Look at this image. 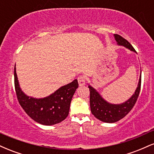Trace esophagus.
Listing matches in <instances>:
<instances>
[{
    "mask_svg": "<svg viewBox=\"0 0 154 154\" xmlns=\"http://www.w3.org/2000/svg\"><path fill=\"white\" fill-rule=\"evenodd\" d=\"M77 80H78L79 86H83L85 85V78L84 76H79L78 78H77Z\"/></svg>",
    "mask_w": 154,
    "mask_h": 154,
    "instance_id": "34e87169",
    "label": "esophagus"
}]
</instances>
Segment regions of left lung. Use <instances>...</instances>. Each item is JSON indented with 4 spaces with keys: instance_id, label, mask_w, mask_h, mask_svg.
Listing matches in <instances>:
<instances>
[{
    "instance_id": "obj_1",
    "label": "left lung",
    "mask_w": 154,
    "mask_h": 154,
    "mask_svg": "<svg viewBox=\"0 0 154 154\" xmlns=\"http://www.w3.org/2000/svg\"><path fill=\"white\" fill-rule=\"evenodd\" d=\"M116 43L119 45H122L130 51H136L132 45L127 40L119 35L114 34ZM141 85V73L139 78L138 85L136 88L135 93L130 97V99L122 103L112 104L104 100L96 90L91 85H88L90 89V106L92 114L99 119L100 121L107 123H114L118 122L125 117L132 110L137 101L140 91Z\"/></svg>"
}]
</instances>
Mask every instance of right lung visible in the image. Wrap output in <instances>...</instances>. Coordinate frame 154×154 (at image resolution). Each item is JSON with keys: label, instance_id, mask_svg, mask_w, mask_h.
Listing matches in <instances>:
<instances>
[{"label": "right lung", "instance_id": "1", "mask_svg": "<svg viewBox=\"0 0 154 154\" xmlns=\"http://www.w3.org/2000/svg\"><path fill=\"white\" fill-rule=\"evenodd\" d=\"M14 85L19 103L27 115L41 125H53L67 117L72 97L79 85L77 79H75L49 96L43 98H32L24 94L21 90L14 67Z\"/></svg>", "mask_w": 154, "mask_h": 154}]
</instances>
